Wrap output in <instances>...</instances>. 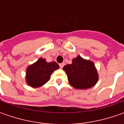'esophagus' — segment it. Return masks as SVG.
<instances>
[{"label": "esophagus", "instance_id": "34e87169", "mask_svg": "<svg viewBox=\"0 0 124 124\" xmlns=\"http://www.w3.org/2000/svg\"><path fill=\"white\" fill-rule=\"evenodd\" d=\"M64 65H65L64 63H59L60 68H63V66H64Z\"/></svg>", "mask_w": 124, "mask_h": 124}]
</instances>
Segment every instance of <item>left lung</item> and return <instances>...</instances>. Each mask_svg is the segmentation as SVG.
Returning a JSON list of instances; mask_svg holds the SVG:
<instances>
[{"instance_id":"left-lung-1","label":"left lung","mask_w":124,"mask_h":124,"mask_svg":"<svg viewBox=\"0 0 124 124\" xmlns=\"http://www.w3.org/2000/svg\"><path fill=\"white\" fill-rule=\"evenodd\" d=\"M68 81L76 89H88L94 86L98 81V74L92 61L78 56L72 60V64L65 65Z\"/></svg>"}]
</instances>
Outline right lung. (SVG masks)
<instances>
[{
  "label": "right lung",
  "instance_id": "1",
  "mask_svg": "<svg viewBox=\"0 0 124 124\" xmlns=\"http://www.w3.org/2000/svg\"><path fill=\"white\" fill-rule=\"evenodd\" d=\"M59 65L56 62L47 63L44 59L40 58L27 69L26 81L27 84L33 88H39L47 83L52 73L59 69Z\"/></svg>",
  "mask_w": 124,
  "mask_h": 124
}]
</instances>
